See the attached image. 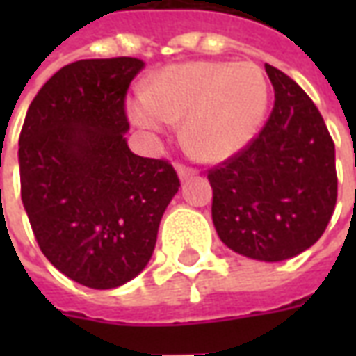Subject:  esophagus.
<instances>
[{
  "label": "esophagus",
  "mask_w": 356,
  "mask_h": 356,
  "mask_svg": "<svg viewBox=\"0 0 356 356\" xmlns=\"http://www.w3.org/2000/svg\"><path fill=\"white\" fill-rule=\"evenodd\" d=\"M177 173H179V177H181V181H185V179L194 177L198 171L194 170V168H188V165H183V163H177Z\"/></svg>",
  "instance_id": "34e87169"
}]
</instances>
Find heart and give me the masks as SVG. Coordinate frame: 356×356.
Here are the masks:
<instances>
[{
  "label": "heart",
  "mask_w": 356,
  "mask_h": 356,
  "mask_svg": "<svg viewBox=\"0 0 356 356\" xmlns=\"http://www.w3.org/2000/svg\"><path fill=\"white\" fill-rule=\"evenodd\" d=\"M268 99V81L259 66L194 60L156 74L145 95L129 102V116L152 133L185 118L188 150L206 162H223L259 131Z\"/></svg>",
  "instance_id": "obj_1"
}]
</instances>
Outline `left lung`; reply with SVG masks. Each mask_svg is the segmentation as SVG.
<instances>
[{
  "instance_id": "8db88e82",
  "label": "left lung",
  "mask_w": 356,
  "mask_h": 356,
  "mask_svg": "<svg viewBox=\"0 0 356 356\" xmlns=\"http://www.w3.org/2000/svg\"><path fill=\"white\" fill-rule=\"evenodd\" d=\"M275 106L257 137L208 171L211 219L232 252L284 261L326 231L337 200L336 147L321 112L290 76L265 65Z\"/></svg>"
}]
</instances>
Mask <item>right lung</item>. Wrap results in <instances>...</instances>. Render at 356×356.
<instances>
[{"label": "right lung", "instance_id": "add662e5", "mask_svg": "<svg viewBox=\"0 0 356 356\" xmlns=\"http://www.w3.org/2000/svg\"><path fill=\"white\" fill-rule=\"evenodd\" d=\"M140 58H86L43 86L19 139L20 196L38 246L74 282L110 290L152 257L179 191L168 160L133 154L125 95Z\"/></svg>", "mask_w": 356, "mask_h": 356}]
</instances>
